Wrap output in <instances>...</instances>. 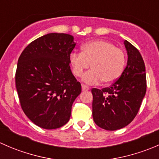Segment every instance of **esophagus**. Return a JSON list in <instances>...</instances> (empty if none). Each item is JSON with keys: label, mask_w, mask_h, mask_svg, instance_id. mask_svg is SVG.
Segmentation results:
<instances>
[{"label": "esophagus", "mask_w": 159, "mask_h": 159, "mask_svg": "<svg viewBox=\"0 0 159 159\" xmlns=\"http://www.w3.org/2000/svg\"><path fill=\"white\" fill-rule=\"evenodd\" d=\"M81 88H82V90L83 91H89L90 89V88L89 86L85 85V84H81Z\"/></svg>", "instance_id": "esophagus-1"}]
</instances>
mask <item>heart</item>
Instances as JSON below:
<instances>
[{
  "mask_svg": "<svg viewBox=\"0 0 159 159\" xmlns=\"http://www.w3.org/2000/svg\"><path fill=\"white\" fill-rule=\"evenodd\" d=\"M72 72L80 77L91 65L82 80L88 84L101 81L105 84L115 82L121 75L125 65V55L122 50L105 40H96L81 46V53L73 52L69 57Z\"/></svg>",
  "mask_w": 159,
  "mask_h": 159,
  "instance_id": "1",
  "label": "heart"
}]
</instances>
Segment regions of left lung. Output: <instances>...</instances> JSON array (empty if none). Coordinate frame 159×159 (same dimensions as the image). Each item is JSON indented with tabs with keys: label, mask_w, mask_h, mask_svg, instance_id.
Segmentation results:
<instances>
[{
	"label": "left lung",
	"mask_w": 159,
	"mask_h": 159,
	"mask_svg": "<svg viewBox=\"0 0 159 159\" xmlns=\"http://www.w3.org/2000/svg\"><path fill=\"white\" fill-rule=\"evenodd\" d=\"M128 54L127 66L111 86L92 89V116L102 129L115 131L130 124L139 112L146 92V73L139 50L124 41Z\"/></svg>",
	"instance_id": "1"
}]
</instances>
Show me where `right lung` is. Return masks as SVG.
Returning a JSON list of instances; mask_svg holds the SVG:
<instances>
[{"label": "right lung", "instance_id": "1", "mask_svg": "<svg viewBox=\"0 0 159 159\" xmlns=\"http://www.w3.org/2000/svg\"><path fill=\"white\" fill-rule=\"evenodd\" d=\"M76 43L68 34L50 33L28 44L19 57L16 89L22 110L44 129H55L70 119L81 86L70 68Z\"/></svg>", "mask_w": 159, "mask_h": 159}]
</instances>
